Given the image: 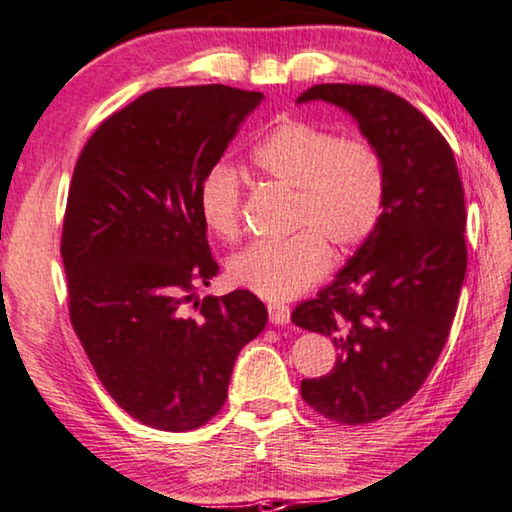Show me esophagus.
I'll list each match as a JSON object with an SVG mask.
<instances>
[{
  "label": "esophagus",
  "instance_id": "esophagus-1",
  "mask_svg": "<svg viewBox=\"0 0 512 512\" xmlns=\"http://www.w3.org/2000/svg\"><path fill=\"white\" fill-rule=\"evenodd\" d=\"M267 315H270V322L276 324V326L290 322V308L283 306V304H270V306H267Z\"/></svg>",
  "mask_w": 512,
  "mask_h": 512
}]
</instances>
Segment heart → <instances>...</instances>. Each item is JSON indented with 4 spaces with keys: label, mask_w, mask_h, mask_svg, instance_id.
<instances>
[{
    "label": "heart",
    "mask_w": 512,
    "mask_h": 512,
    "mask_svg": "<svg viewBox=\"0 0 512 512\" xmlns=\"http://www.w3.org/2000/svg\"><path fill=\"white\" fill-rule=\"evenodd\" d=\"M256 170L292 190L290 229L283 240H258L229 258L233 286L270 301L301 295L324 276L331 251L345 256L379 226L388 172L383 156L363 138L286 117L251 149ZM199 215L217 238L233 240L242 226V181L217 165L199 186Z\"/></svg>",
    "instance_id": "heart-1"
}]
</instances>
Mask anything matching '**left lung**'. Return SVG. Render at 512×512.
Listing matches in <instances>:
<instances>
[{
	"label": "left lung",
	"instance_id": "8db88e82",
	"mask_svg": "<svg viewBox=\"0 0 512 512\" xmlns=\"http://www.w3.org/2000/svg\"><path fill=\"white\" fill-rule=\"evenodd\" d=\"M324 99L358 120L388 172L379 226L292 322L333 340L329 374L301 397L335 424H370L422 388L449 338L467 270L465 192L454 152L426 115L379 86L317 83L297 102Z\"/></svg>",
	"mask_w": 512,
	"mask_h": 512
}]
</instances>
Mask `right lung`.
Returning <instances> with one entry per match:
<instances>
[{"label":"right lung","instance_id":"obj_1","mask_svg":"<svg viewBox=\"0 0 512 512\" xmlns=\"http://www.w3.org/2000/svg\"><path fill=\"white\" fill-rule=\"evenodd\" d=\"M261 99L222 83L149 90L74 165L61 233L72 329L115 404L154 429L220 413L240 349L267 322L249 290L192 299L220 272L199 186Z\"/></svg>","mask_w":512,"mask_h":512}]
</instances>
